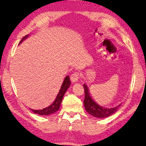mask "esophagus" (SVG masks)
Returning a JSON list of instances; mask_svg holds the SVG:
<instances>
[{"instance_id":"obj_1","label":"esophagus","mask_w":146,"mask_h":146,"mask_svg":"<svg viewBox=\"0 0 146 146\" xmlns=\"http://www.w3.org/2000/svg\"><path fill=\"white\" fill-rule=\"evenodd\" d=\"M79 77H80V74H79V73L77 72H75L71 75V76H70V80H71V82L73 83L77 82L78 80Z\"/></svg>"}]
</instances>
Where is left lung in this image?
Segmentation results:
<instances>
[{
	"mask_svg": "<svg viewBox=\"0 0 146 146\" xmlns=\"http://www.w3.org/2000/svg\"><path fill=\"white\" fill-rule=\"evenodd\" d=\"M83 88L84 90H85V99H84L83 102L84 106H85L86 111L94 117L104 118L111 116V114H114L117 111L118 108L121 105L120 104L117 105V107L111 108H106L101 107L92 99L89 93V90H88V88L85 84L83 85Z\"/></svg>",
	"mask_w": 146,
	"mask_h": 146,
	"instance_id": "obj_1",
	"label": "left lung"
}]
</instances>
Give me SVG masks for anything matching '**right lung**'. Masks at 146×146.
Returning a JSON list of instances; mask_svg holds the SVG:
<instances>
[{
  "mask_svg": "<svg viewBox=\"0 0 146 146\" xmlns=\"http://www.w3.org/2000/svg\"><path fill=\"white\" fill-rule=\"evenodd\" d=\"M27 36L28 35H26L25 36L23 37V38L21 39L20 43L22 42V41H23L24 39L27 38ZM70 85V81L69 76H66V78H64V80L62 84V86H61L60 90L58 92V95H57L55 101L54 102V103H53L51 105L48 106V107L44 108L42 110H34L32 109H30V110L35 113L39 114V115H49V114H53L55 112L57 111L60 108L61 103V102H62V99L65 94V92H66V91H67Z\"/></svg>",
  "mask_w": 146,
  "mask_h": 146,
  "instance_id": "right-lung-1",
  "label": "right lung"
}]
</instances>
